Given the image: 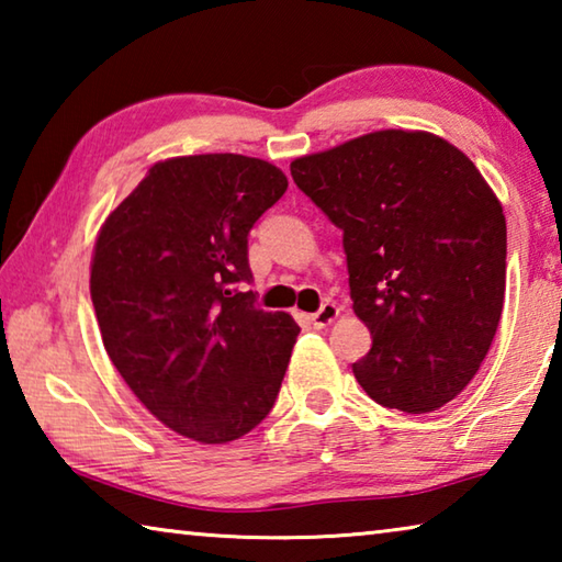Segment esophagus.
<instances>
[{"label": "esophagus", "mask_w": 562, "mask_h": 562, "mask_svg": "<svg viewBox=\"0 0 562 562\" xmlns=\"http://www.w3.org/2000/svg\"><path fill=\"white\" fill-rule=\"evenodd\" d=\"M339 317V307L335 302H325L322 304V307L315 312V315L310 317V322L312 325H315L317 329H322V327H327V325H331V322H335Z\"/></svg>", "instance_id": "obj_1"}]
</instances>
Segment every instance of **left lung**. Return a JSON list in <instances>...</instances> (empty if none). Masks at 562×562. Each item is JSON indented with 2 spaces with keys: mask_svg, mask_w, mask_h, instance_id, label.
I'll return each instance as SVG.
<instances>
[{
  "mask_svg": "<svg viewBox=\"0 0 562 562\" xmlns=\"http://www.w3.org/2000/svg\"><path fill=\"white\" fill-rule=\"evenodd\" d=\"M290 170L345 233L351 310L372 331L351 364L361 389L406 414L449 404L486 359L506 292V215L486 178L446 138L404 128Z\"/></svg>",
  "mask_w": 562,
  "mask_h": 562,
  "instance_id": "left-lung-1",
  "label": "left lung"
}]
</instances>
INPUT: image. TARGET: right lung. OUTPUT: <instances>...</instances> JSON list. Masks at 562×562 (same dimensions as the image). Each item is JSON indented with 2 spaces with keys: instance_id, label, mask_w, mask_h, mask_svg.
I'll use <instances>...</instances> for the list:
<instances>
[{
  "instance_id": "obj_1",
  "label": "right lung",
  "mask_w": 562,
  "mask_h": 562,
  "mask_svg": "<svg viewBox=\"0 0 562 562\" xmlns=\"http://www.w3.org/2000/svg\"><path fill=\"white\" fill-rule=\"evenodd\" d=\"M288 190L237 154L158 160L103 221L91 302L106 355L138 402L198 443L252 431L278 398L300 327L255 307L247 233Z\"/></svg>"
}]
</instances>
